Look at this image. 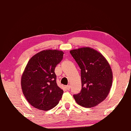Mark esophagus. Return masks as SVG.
Here are the masks:
<instances>
[{
    "instance_id": "esophagus-1",
    "label": "esophagus",
    "mask_w": 131,
    "mask_h": 131,
    "mask_svg": "<svg viewBox=\"0 0 131 131\" xmlns=\"http://www.w3.org/2000/svg\"><path fill=\"white\" fill-rule=\"evenodd\" d=\"M66 89H67V90H70V85H66Z\"/></svg>"
}]
</instances>
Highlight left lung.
Returning <instances> with one entry per match:
<instances>
[{
    "mask_svg": "<svg viewBox=\"0 0 131 131\" xmlns=\"http://www.w3.org/2000/svg\"><path fill=\"white\" fill-rule=\"evenodd\" d=\"M70 53L81 69V90L73 95L76 102L88 108L97 106L106 99L112 86L110 65L102 54L90 47L72 50Z\"/></svg>",
    "mask_w": 131,
    "mask_h": 131,
    "instance_id": "obj_1",
    "label": "left lung"
}]
</instances>
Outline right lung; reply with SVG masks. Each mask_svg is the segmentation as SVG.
Here are the masks:
<instances>
[{
    "instance_id": "obj_1",
    "label": "right lung",
    "mask_w": 131,
    "mask_h": 131,
    "mask_svg": "<svg viewBox=\"0 0 131 131\" xmlns=\"http://www.w3.org/2000/svg\"><path fill=\"white\" fill-rule=\"evenodd\" d=\"M64 53L46 50L35 54L28 61L21 78L22 92L36 109L48 111L54 107L64 91L56 83L54 69L62 60Z\"/></svg>"
}]
</instances>
